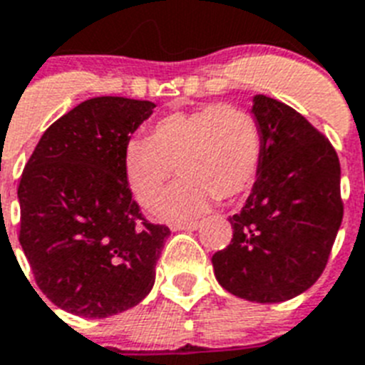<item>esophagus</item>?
<instances>
[{"instance_id":"esophagus-1","label":"esophagus","mask_w":365,"mask_h":365,"mask_svg":"<svg viewBox=\"0 0 365 365\" xmlns=\"http://www.w3.org/2000/svg\"><path fill=\"white\" fill-rule=\"evenodd\" d=\"M198 226H200V222H197V220H191V222H174V225H170V230L173 232H180V230H189V232H192Z\"/></svg>"}]
</instances>
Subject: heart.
Returning a JSON list of instances; mask_svg holds the SVG:
<instances>
[{
    "instance_id": "1",
    "label": "heart",
    "mask_w": 365,
    "mask_h": 365,
    "mask_svg": "<svg viewBox=\"0 0 365 365\" xmlns=\"http://www.w3.org/2000/svg\"><path fill=\"white\" fill-rule=\"evenodd\" d=\"M262 163V131L250 113L234 106L198 107L159 118L148 139L124 150L128 185L143 206H154L174 168L183 180L165 195V219L200 215L215 198L237 200L252 187Z\"/></svg>"
}]
</instances>
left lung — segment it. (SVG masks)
<instances>
[{
  "label": "left lung",
  "mask_w": 365,
  "mask_h": 365,
  "mask_svg": "<svg viewBox=\"0 0 365 365\" xmlns=\"http://www.w3.org/2000/svg\"><path fill=\"white\" fill-rule=\"evenodd\" d=\"M262 163L249 198L230 217L234 237L213 254L220 286L252 302H284L321 277L344 219L341 168L329 140L286 103L256 94Z\"/></svg>",
  "instance_id": "8db88e82"
}]
</instances>
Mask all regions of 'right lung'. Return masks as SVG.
<instances>
[{"instance_id":"obj_1","label":"right lung","mask_w":365,"mask_h":365,"mask_svg":"<svg viewBox=\"0 0 365 365\" xmlns=\"http://www.w3.org/2000/svg\"><path fill=\"white\" fill-rule=\"evenodd\" d=\"M154 107L91 98L44 131L24 168L20 245L36 286L61 310L103 319L154 287L170 230L140 215L124 173L125 145Z\"/></svg>"}]
</instances>
